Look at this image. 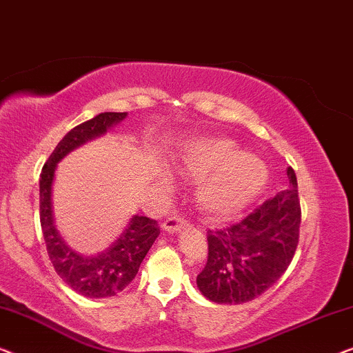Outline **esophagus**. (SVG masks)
<instances>
[{"label":"esophagus","instance_id":"esophagus-1","mask_svg":"<svg viewBox=\"0 0 353 353\" xmlns=\"http://www.w3.org/2000/svg\"><path fill=\"white\" fill-rule=\"evenodd\" d=\"M187 225H188V224H187V221H183L182 217H179V216H171V217H168V219L161 224L163 230H165V232H170V233H177V232H181L182 228H185Z\"/></svg>","mask_w":353,"mask_h":353}]
</instances>
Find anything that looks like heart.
<instances>
[{"instance_id":"b5f03b06","label":"heart","mask_w":353,"mask_h":353,"mask_svg":"<svg viewBox=\"0 0 353 353\" xmlns=\"http://www.w3.org/2000/svg\"><path fill=\"white\" fill-rule=\"evenodd\" d=\"M179 171L200 181L196 200L211 219H227L246 208L267 181L265 165L248 152H236L224 136L192 141L179 155Z\"/></svg>"}]
</instances>
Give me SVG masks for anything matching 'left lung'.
Wrapping results in <instances>:
<instances>
[{
	"mask_svg": "<svg viewBox=\"0 0 353 353\" xmlns=\"http://www.w3.org/2000/svg\"><path fill=\"white\" fill-rule=\"evenodd\" d=\"M240 222L208 230V261L196 276L201 294L217 304L250 302L276 283L299 243L301 205L297 179Z\"/></svg>",
	"mask_w": 353,
	"mask_h": 353,
	"instance_id": "left-lung-1",
	"label": "left lung"
}]
</instances>
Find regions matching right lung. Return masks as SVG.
Segmentation results:
<instances>
[{"instance_id":"add662e5","label":"right lung","mask_w":353,"mask_h":353,"mask_svg":"<svg viewBox=\"0 0 353 353\" xmlns=\"http://www.w3.org/2000/svg\"><path fill=\"white\" fill-rule=\"evenodd\" d=\"M126 112H103L68 131L51 157L44 163L39 176V221L46 250L57 275L84 297H110L125 290L137 275L143 257L160 235L155 219L132 216L125 232L108 250L97 256H84L73 251L59 235L52 219V181L57 163L84 142L102 136L117 123L125 120Z\"/></svg>"}]
</instances>
